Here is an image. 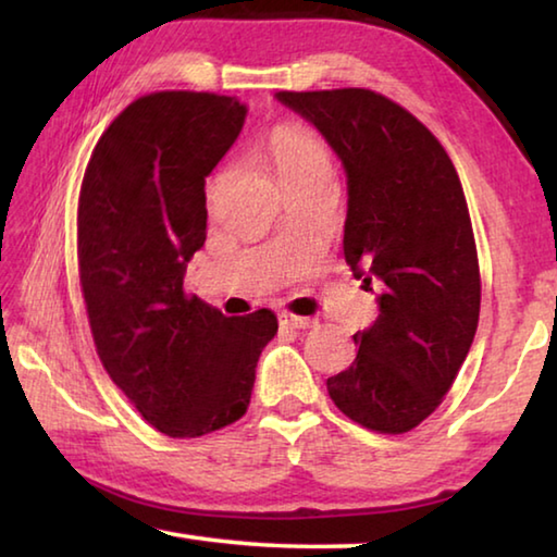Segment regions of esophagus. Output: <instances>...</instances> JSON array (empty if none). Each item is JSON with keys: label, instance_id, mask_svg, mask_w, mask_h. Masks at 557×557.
<instances>
[{"label": "esophagus", "instance_id": "34e87169", "mask_svg": "<svg viewBox=\"0 0 557 557\" xmlns=\"http://www.w3.org/2000/svg\"><path fill=\"white\" fill-rule=\"evenodd\" d=\"M280 324L292 326V329H312L317 322H314L312 317H297V314H292V312H282L280 314Z\"/></svg>", "mask_w": 557, "mask_h": 557}]
</instances>
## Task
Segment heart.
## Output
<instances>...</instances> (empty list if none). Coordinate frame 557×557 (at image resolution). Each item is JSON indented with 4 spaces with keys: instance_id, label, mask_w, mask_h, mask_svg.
<instances>
[{
    "instance_id": "heart-1",
    "label": "heart",
    "mask_w": 557,
    "mask_h": 557,
    "mask_svg": "<svg viewBox=\"0 0 557 557\" xmlns=\"http://www.w3.org/2000/svg\"><path fill=\"white\" fill-rule=\"evenodd\" d=\"M272 172L282 188L305 186L319 182H334V154L326 139L307 125H280L262 143ZM223 172H215L206 186V196L215 194Z\"/></svg>"
}]
</instances>
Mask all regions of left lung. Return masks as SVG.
Returning a JSON list of instances; mask_svg holds the SVG:
<instances>
[{
  "label": "left lung",
  "instance_id": "8db88e82",
  "mask_svg": "<svg viewBox=\"0 0 557 557\" xmlns=\"http://www.w3.org/2000/svg\"><path fill=\"white\" fill-rule=\"evenodd\" d=\"M322 132L348 176L344 258L381 314L354 334L358 354L326 381L348 420L403 435L445 400L474 342L482 275L465 191L440 139L369 88L280 90Z\"/></svg>",
  "mask_w": 557,
  "mask_h": 557
}]
</instances>
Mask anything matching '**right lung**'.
<instances>
[{
    "label": "right lung",
    "instance_id": "1",
    "mask_svg": "<svg viewBox=\"0 0 557 557\" xmlns=\"http://www.w3.org/2000/svg\"><path fill=\"white\" fill-rule=\"evenodd\" d=\"M245 106L159 90L102 132L78 196V277L102 369L149 425L201 437L240 420L277 317H223L184 289L206 240V176Z\"/></svg>",
    "mask_w": 557,
    "mask_h": 557
}]
</instances>
